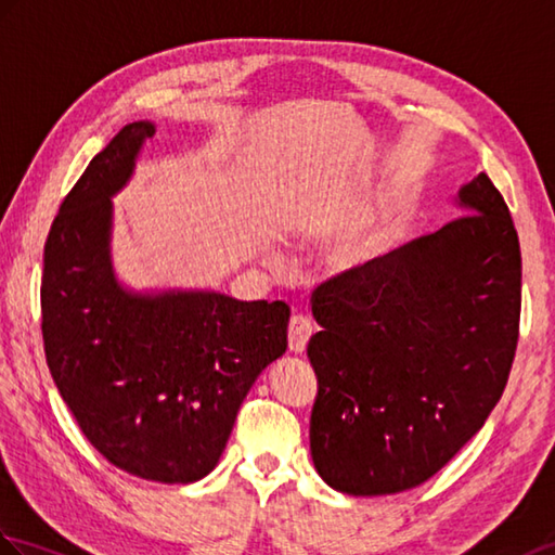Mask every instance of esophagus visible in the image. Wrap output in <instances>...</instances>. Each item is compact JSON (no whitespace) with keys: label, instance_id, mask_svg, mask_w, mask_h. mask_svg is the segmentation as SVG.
Wrapping results in <instances>:
<instances>
[{"label":"esophagus","instance_id":"1","mask_svg":"<svg viewBox=\"0 0 555 555\" xmlns=\"http://www.w3.org/2000/svg\"><path fill=\"white\" fill-rule=\"evenodd\" d=\"M312 333H314L312 321H309L305 314H293L291 321H288V347H291V352H295V354L305 352L307 340L312 338Z\"/></svg>","mask_w":555,"mask_h":555}]
</instances>
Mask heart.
I'll return each mask as SVG.
<instances>
[{
    "label": "heart",
    "instance_id": "1",
    "mask_svg": "<svg viewBox=\"0 0 555 555\" xmlns=\"http://www.w3.org/2000/svg\"><path fill=\"white\" fill-rule=\"evenodd\" d=\"M369 253H371L369 243H359V246L352 248V257H354V260H364V257H369Z\"/></svg>",
    "mask_w": 555,
    "mask_h": 555
}]
</instances>
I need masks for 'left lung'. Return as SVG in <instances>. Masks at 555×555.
<instances>
[{"label":"left lung","mask_w":555,"mask_h":555,"mask_svg":"<svg viewBox=\"0 0 555 555\" xmlns=\"http://www.w3.org/2000/svg\"><path fill=\"white\" fill-rule=\"evenodd\" d=\"M468 212L312 293L314 468L354 496L397 494L452 461L504 395L520 336V243L485 172Z\"/></svg>","instance_id":"obj_1"}]
</instances>
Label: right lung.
<instances>
[{
	"instance_id": "right-lung-1",
	"label": "right lung",
	"mask_w": 555,
	"mask_h": 555,
	"mask_svg": "<svg viewBox=\"0 0 555 555\" xmlns=\"http://www.w3.org/2000/svg\"><path fill=\"white\" fill-rule=\"evenodd\" d=\"M153 132L125 125L63 198L44 243L42 340L87 440L137 478L186 485L217 466L250 385L286 352L291 307L118 286L111 196Z\"/></svg>"
}]
</instances>
